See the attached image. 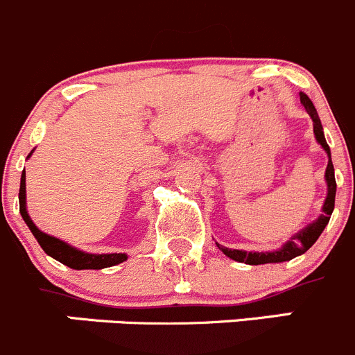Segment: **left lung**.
I'll use <instances>...</instances> for the list:
<instances>
[{
  "mask_svg": "<svg viewBox=\"0 0 355 355\" xmlns=\"http://www.w3.org/2000/svg\"><path fill=\"white\" fill-rule=\"evenodd\" d=\"M300 103L304 105V108L307 110V114L311 115L312 124H314V136L315 141L321 145V148L324 150L326 155H328V166H326L324 173V181L326 188H328V193H326L324 203H322V212L319 214V217L315 220H312L311 224L300 230L298 233L293 234L290 240H286L285 243L282 245V248L272 252H247V250H234V248H226L223 245L216 243L219 247V250L223 252L224 255H227L230 259L236 262H245L248 266H259V264H278V262H286L292 261V259L298 257V255L305 254L312 245L315 243L321 233L324 231V227L328 226L329 217H331L333 209H335V195H336V181H335V169H333L331 162V152H329V146L326 143L324 132H322L321 121H319V115L315 112L314 105L309 100L307 94L300 93Z\"/></svg>",
  "mask_w": 355,
  "mask_h": 355,
  "instance_id": "left-lung-1",
  "label": "left lung"
}]
</instances>
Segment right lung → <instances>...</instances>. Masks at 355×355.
<instances>
[{"mask_svg":"<svg viewBox=\"0 0 355 355\" xmlns=\"http://www.w3.org/2000/svg\"><path fill=\"white\" fill-rule=\"evenodd\" d=\"M33 152L27 155L29 159ZM19 203H20V216L22 219L26 220L27 227L31 230V233L34 234V238L37 240V243L41 245L44 252H46L50 257H53L55 261L62 262L65 264L67 268L70 269H105V268H112V266H117L121 262L128 261V254H91V252H84L79 250V248L72 247L67 241L60 240V238L50 236L44 231H41L36 224L33 223L31 219L29 212H27V205H26V169H24L22 178H20V191H19Z\"/></svg>","mask_w":355,"mask_h":355,"instance_id":"add662e5","label":"right lung"}]
</instances>
